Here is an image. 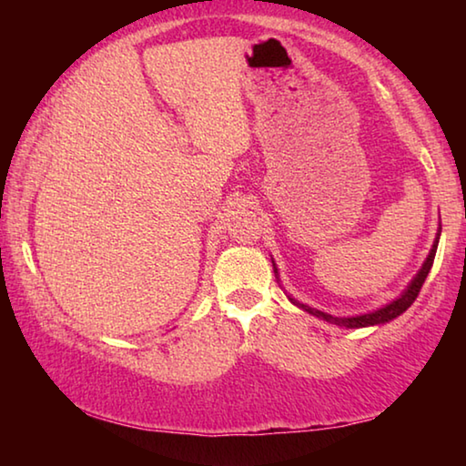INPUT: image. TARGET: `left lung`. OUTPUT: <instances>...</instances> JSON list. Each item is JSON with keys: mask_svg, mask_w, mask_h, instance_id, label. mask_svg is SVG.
<instances>
[{"mask_svg": "<svg viewBox=\"0 0 466 466\" xmlns=\"http://www.w3.org/2000/svg\"><path fill=\"white\" fill-rule=\"evenodd\" d=\"M440 232H441V230H438L436 240H433V247H431V250H430L428 258H425V263L421 265L420 273H417L415 278L411 279V283H409L403 294H400L397 299H392L390 304L382 306V309L372 310V312H366V314H358V317H333V314H327V312H320V310H317V309H310V306L298 302V299H294L291 296H288L289 302L296 304L298 309H302L304 312L312 314V317H317V319H320V320H327V322H330V325L345 327V329H361V327H374V325H384V322H390L392 319L400 317V314H403V312L409 309V306H411V304L415 302V298L420 296V289H421L423 281H425V278H428V273H430L431 265H433V257H436ZM273 271L278 273V267H275V263H273Z\"/></svg>", "mask_w": 466, "mask_h": 466, "instance_id": "8db88e82", "label": "left lung"}]
</instances>
